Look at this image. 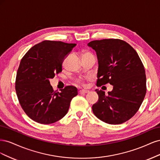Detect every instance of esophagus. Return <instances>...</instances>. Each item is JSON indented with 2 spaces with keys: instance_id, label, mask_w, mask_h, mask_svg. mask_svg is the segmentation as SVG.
<instances>
[{
  "instance_id": "esophagus-1",
  "label": "esophagus",
  "mask_w": 160,
  "mask_h": 160,
  "mask_svg": "<svg viewBox=\"0 0 160 160\" xmlns=\"http://www.w3.org/2000/svg\"><path fill=\"white\" fill-rule=\"evenodd\" d=\"M79 92V93H89V91L88 89H81Z\"/></svg>"
}]
</instances>
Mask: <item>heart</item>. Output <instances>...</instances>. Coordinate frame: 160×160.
I'll return each mask as SVG.
<instances>
[{
    "instance_id": "heart-1",
    "label": "heart",
    "mask_w": 160,
    "mask_h": 160,
    "mask_svg": "<svg viewBox=\"0 0 160 160\" xmlns=\"http://www.w3.org/2000/svg\"><path fill=\"white\" fill-rule=\"evenodd\" d=\"M90 55H92L91 53H90L89 52H85L83 53V55H82V57H87V56H90ZM77 81H78L79 83H82V82H83V79H79Z\"/></svg>"
}]
</instances>
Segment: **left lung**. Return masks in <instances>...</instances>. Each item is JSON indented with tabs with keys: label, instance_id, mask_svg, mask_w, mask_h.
Here are the masks:
<instances>
[{
	"label": "left lung",
	"instance_id": "left-lung-1",
	"mask_svg": "<svg viewBox=\"0 0 160 160\" xmlns=\"http://www.w3.org/2000/svg\"><path fill=\"white\" fill-rule=\"evenodd\" d=\"M88 45L98 59L97 85L109 83L113 90L105 95L95 89L98 101L92 106L97 118L109 124H122L132 118L146 93V76L142 62L133 48L120 39L96 40Z\"/></svg>",
	"mask_w": 160,
	"mask_h": 160
}]
</instances>
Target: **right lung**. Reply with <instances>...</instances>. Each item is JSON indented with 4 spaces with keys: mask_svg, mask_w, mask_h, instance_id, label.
Returning <instances> with one entry per match:
<instances>
[{
    "mask_svg": "<svg viewBox=\"0 0 160 160\" xmlns=\"http://www.w3.org/2000/svg\"><path fill=\"white\" fill-rule=\"evenodd\" d=\"M75 43L43 41L33 46L21 61L15 89L22 109L31 119L51 124L62 119L78 92L74 86L54 91L50 79L62 71V64Z\"/></svg>",
    "mask_w": 160,
    "mask_h": 160,
    "instance_id": "1",
    "label": "right lung"
}]
</instances>
